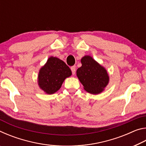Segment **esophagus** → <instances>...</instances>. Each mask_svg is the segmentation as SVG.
I'll return each mask as SVG.
<instances>
[{
    "label": "esophagus",
    "mask_w": 146,
    "mask_h": 146,
    "mask_svg": "<svg viewBox=\"0 0 146 146\" xmlns=\"http://www.w3.org/2000/svg\"><path fill=\"white\" fill-rule=\"evenodd\" d=\"M71 71H72V74H73V75H75V71H76V68H75V66H71Z\"/></svg>",
    "instance_id": "1"
}]
</instances>
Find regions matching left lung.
I'll list each match as a JSON object with an SVG mask.
<instances>
[{
  "label": "left lung",
  "mask_w": 146,
  "mask_h": 146,
  "mask_svg": "<svg viewBox=\"0 0 146 146\" xmlns=\"http://www.w3.org/2000/svg\"><path fill=\"white\" fill-rule=\"evenodd\" d=\"M82 66L76 71L79 80L88 93L98 94L102 91L109 82L107 71L90 56L81 59Z\"/></svg>",
  "instance_id": "left-lung-1"
}]
</instances>
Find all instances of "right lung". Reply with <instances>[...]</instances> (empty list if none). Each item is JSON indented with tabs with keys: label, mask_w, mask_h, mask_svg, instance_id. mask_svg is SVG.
I'll return each mask as SVG.
<instances>
[{
	"label": "right lung",
	"mask_w": 146,
	"mask_h": 146,
	"mask_svg": "<svg viewBox=\"0 0 146 146\" xmlns=\"http://www.w3.org/2000/svg\"><path fill=\"white\" fill-rule=\"evenodd\" d=\"M71 75L70 68L62 60L49 58L38 74V85L46 93L53 94L60 88L66 78Z\"/></svg>",
	"instance_id": "1"
}]
</instances>
